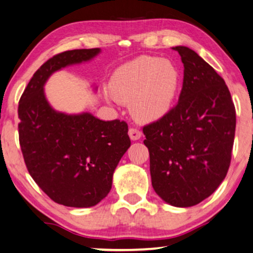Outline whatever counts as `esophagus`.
<instances>
[{"mask_svg": "<svg viewBox=\"0 0 253 253\" xmlns=\"http://www.w3.org/2000/svg\"><path fill=\"white\" fill-rule=\"evenodd\" d=\"M129 137L132 141H138L142 137V132L139 130H137L136 127H130L129 129Z\"/></svg>", "mask_w": 253, "mask_h": 253, "instance_id": "esophagus-1", "label": "esophagus"}]
</instances>
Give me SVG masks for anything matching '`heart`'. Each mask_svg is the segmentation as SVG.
<instances>
[{
    "instance_id": "obj_1",
    "label": "heart",
    "mask_w": 253,
    "mask_h": 253,
    "mask_svg": "<svg viewBox=\"0 0 253 253\" xmlns=\"http://www.w3.org/2000/svg\"><path fill=\"white\" fill-rule=\"evenodd\" d=\"M180 83V73L172 62L141 56L112 74L109 83L112 97L108 99L130 102V110L137 120L154 122L171 110Z\"/></svg>"
}]
</instances>
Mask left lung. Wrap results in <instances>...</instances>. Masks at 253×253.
I'll list each match as a JSON object with an SVG mask.
<instances>
[{
	"instance_id": "obj_1",
	"label": "left lung",
	"mask_w": 253,
	"mask_h": 253,
	"mask_svg": "<svg viewBox=\"0 0 253 253\" xmlns=\"http://www.w3.org/2000/svg\"><path fill=\"white\" fill-rule=\"evenodd\" d=\"M178 51L184 65L178 103L143 127L154 190L177 208L198 204L225 178L235 139L236 110L225 82L197 52Z\"/></svg>"
}]
</instances>
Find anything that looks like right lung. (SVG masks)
Here are the masks:
<instances>
[{"instance_id":"1","label":"right lung","mask_w":253,"mask_h":253,"mask_svg":"<svg viewBox=\"0 0 253 253\" xmlns=\"http://www.w3.org/2000/svg\"><path fill=\"white\" fill-rule=\"evenodd\" d=\"M101 49L64 51L41 65L18 103V135L30 176L52 201L90 208L107 197L114 171L130 148L126 122L102 121L90 112L55 110L44 85L56 71L91 61ZM96 90V88H95Z\"/></svg>"}]
</instances>
